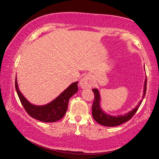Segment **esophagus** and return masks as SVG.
I'll list each match as a JSON object with an SVG mask.
<instances>
[{"instance_id": "esophagus-1", "label": "esophagus", "mask_w": 159, "mask_h": 159, "mask_svg": "<svg viewBox=\"0 0 159 159\" xmlns=\"http://www.w3.org/2000/svg\"><path fill=\"white\" fill-rule=\"evenodd\" d=\"M93 82L91 78L89 76H85L80 81V86L82 89L85 88H90L93 86Z\"/></svg>"}]
</instances>
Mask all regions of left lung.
I'll return each mask as SVG.
<instances>
[{
    "label": "left lung",
    "mask_w": 159,
    "mask_h": 159,
    "mask_svg": "<svg viewBox=\"0 0 159 159\" xmlns=\"http://www.w3.org/2000/svg\"><path fill=\"white\" fill-rule=\"evenodd\" d=\"M146 86H147V78L145 80L144 84V90H143V99L145 98V93H146ZM93 92L94 93L95 98L93 101V106H92V115L93 119L97 121L100 125L106 126V127H116L121 125V124L129 121L132 116H134V114L138 110L139 107L141 105L143 102V99L139 102L138 106H136L134 109H132L131 111H129L127 114L125 115H121V116H110V115L106 114L105 112H103L100 107V94L98 89H93Z\"/></svg>",
    "instance_id": "8db88e82"
}]
</instances>
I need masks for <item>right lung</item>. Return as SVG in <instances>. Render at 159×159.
Returning a JSON list of instances; mask_svg holds the SVG:
<instances>
[{"mask_svg":"<svg viewBox=\"0 0 159 159\" xmlns=\"http://www.w3.org/2000/svg\"><path fill=\"white\" fill-rule=\"evenodd\" d=\"M77 84L78 82H76L70 84L55 100L47 105L34 106L23 96L19 90L16 78L15 80L17 95L25 111L32 118L43 122H54L64 117L68 107L69 98L77 92Z\"/></svg>","mask_w":159,"mask_h":159,"instance_id":"right-lung-1","label":"right lung"}]
</instances>
